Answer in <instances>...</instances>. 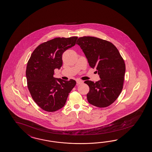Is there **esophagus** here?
<instances>
[{"label":"esophagus","instance_id":"34e87169","mask_svg":"<svg viewBox=\"0 0 152 152\" xmlns=\"http://www.w3.org/2000/svg\"><path fill=\"white\" fill-rule=\"evenodd\" d=\"M76 82H77V85H80V84H82V83H83V81H82V80H77V81H76Z\"/></svg>","mask_w":152,"mask_h":152}]
</instances>
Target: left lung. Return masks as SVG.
<instances>
[{"label": "left lung", "mask_w": 152, "mask_h": 152, "mask_svg": "<svg viewBox=\"0 0 152 152\" xmlns=\"http://www.w3.org/2000/svg\"><path fill=\"white\" fill-rule=\"evenodd\" d=\"M76 44L80 46L89 66L96 69L100 78L96 82L85 81L89 87L88 102L97 107H107L122 91L126 70L124 60L114 45L100 38L80 37Z\"/></svg>", "instance_id": "1"}]
</instances>
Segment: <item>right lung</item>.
I'll use <instances>...</instances> for the list:
<instances>
[{
	"label": "right lung",
	"mask_w": 152,
	"mask_h": 152,
	"mask_svg": "<svg viewBox=\"0 0 152 152\" xmlns=\"http://www.w3.org/2000/svg\"><path fill=\"white\" fill-rule=\"evenodd\" d=\"M77 37L56 38L39 45L34 50L26 67L27 87L35 103L48 112L65 105L69 93L76 82L54 77V70L63 65L62 55L74 46Z\"/></svg>",
	"instance_id": "1"
}]
</instances>
